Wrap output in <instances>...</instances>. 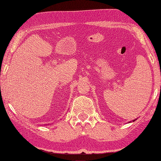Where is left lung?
Returning <instances> with one entry per match:
<instances>
[{
  "label": "left lung",
  "instance_id": "1",
  "mask_svg": "<svg viewBox=\"0 0 161 161\" xmlns=\"http://www.w3.org/2000/svg\"><path fill=\"white\" fill-rule=\"evenodd\" d=\"M135 120H136V119H135V120H133V121H135Z\"/></svg>",
  "mask_w": 161,
  "mask_h": 161
}]
</instances>
